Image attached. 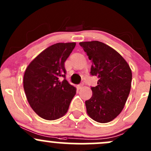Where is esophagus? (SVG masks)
Instances as JSON below:
<instances>
[{"mask_svg":"<svg viewBox=\"0 0 151 151\" xmlns=\"http://www.w3.org/2000/svg\"><path fill=\"white\" fill-rule=\"evenodd\" d=\"M83 87V84L82 83V84H79L78 85H77V88H78V89H81Z\"/></svg>","mask_w":151,"mask_h":151,"instance_id":"esophagus-1","label":"esophagus"}]
</instances>
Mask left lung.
<instances>
[{
  "mask_svg": "<svg viewBox=\"0 0 151 151\" xmlns=\"http://www.w3.org/2000/svg\"><path fill=\"white\" fill-rule=\"evenodd\" d=\"M92 62L91 74L99 79L91 87L93 95L85 101L87 113L99 123H108L123 110L132 85V70L114 49L98 41L80 42Z\"/></svg>",
  "mask_w": 151,
  "mask_h": 151,
  "instance_id": "obj_1",
  "label": "left lung"
}]
</instances>
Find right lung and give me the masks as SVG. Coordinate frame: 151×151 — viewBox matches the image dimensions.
<instances>
[{
	"label": "right lung",
	"mask_w": 151,
	"mask_h": 151,
	"mask_svg": "<svg viewBox=\"0 0 151 151\" xmlns=\"http://www.w3.org/2000/svg\"><path fill=\"white\" fill-rule=\"evenodd\" d=\"M76 43H57L33 59L24 74L27 99L35 112L48 121L58 119L68 111L76 88L66 80L65 61ZM64 80L60 81V78Z\"/></svg>",
	"instance_id": "right-lung-1"
}]
</instances>
